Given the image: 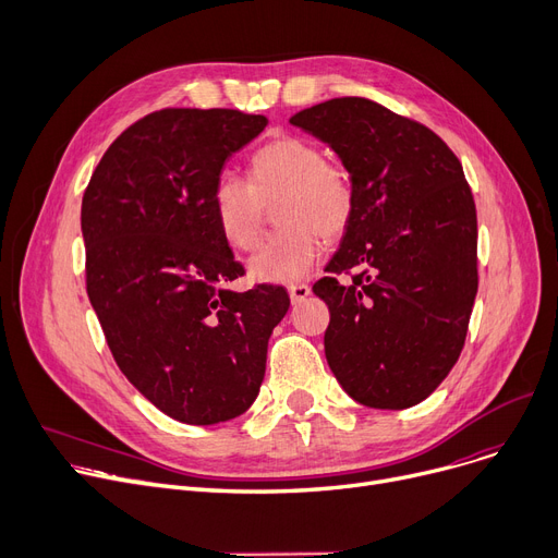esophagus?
<instances>
[{"label": "esophagus", "mask_w": 558, "mask_h": 558, "mask_svg": "<svg viewBox=\"0 0 558 558\" xmlns=\"http://www.w3.org/2000/svg\"><path fill=\"white\" fill-rule=\"evenodd\" d=\"M288 295H290V302L300 304L311 295V288L306 283H293V286H288Z\"/></svg>", "instance_id": "obj_1"}]
</instances>
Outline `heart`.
<instances>
[{"label": "heart", "instance_id": "heart-1", "mask_svg": "<svg viewBox=\"0 0 558 558\" xmlns=\"http://www.w3.org/2000/svg\"><path fill=\"white\" fill-rule=\"evenodd\" d=\"M250 183L222 174L210 206L225 241L250 252L258 245L265 206L277 199V225L283 227L247 263L260 283L302 281L323 250V238H338L350 227L356 193L350 174L325 161L311 141L286 136L260 147L250 161Z\"/></svg>", "mask_w": 558, "mask_h": 558}]
</instances>
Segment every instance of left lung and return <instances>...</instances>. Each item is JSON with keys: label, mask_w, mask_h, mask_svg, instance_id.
<instances>
[{"label": "left lung", "mask_w": 558, "mask_h": 558, "mask_svg": "<svg viewBox=\"0 0 558 558\" xmlns=\"http://www.w3.org/2000/svg\"><path fill=\"white\" fill-rule=\"evenodd\" d=\"M290 124L336 151L356 193L329 277L313 286L331 313L327 363L363 407H415L454 367L480 283L463 168L434 131L363 97L315 104Z\"/></svg>", "instance_id": "1"}]
</instances>
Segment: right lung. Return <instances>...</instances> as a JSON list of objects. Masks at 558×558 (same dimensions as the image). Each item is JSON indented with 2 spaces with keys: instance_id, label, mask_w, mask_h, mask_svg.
Returning a JSON list of instances; mask_svg holds the SVG:
<instances>
[{
  "instance_id": "add662e5",
  "label": "right lung",
  "mask_w": 558,
  "mask_h": 558,
  "mask_svg": "<svg viewBox=\"0 0 558 558\" xmlns=\"http://www.w3.org/2000/svg\"><path fill=\"white\" fill-rule=\"evenodd\" d=\"M268 124L229 109H166L106 149L82 202L86 288L118 367L166 415L218 424L256 400L290 300L245 293L210 193Z\"/></svg>"
}]
</instances>
